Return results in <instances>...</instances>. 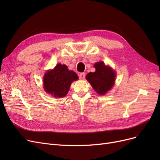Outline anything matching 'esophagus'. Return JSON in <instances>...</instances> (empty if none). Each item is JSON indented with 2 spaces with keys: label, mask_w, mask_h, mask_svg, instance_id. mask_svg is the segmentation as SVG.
I'll return each mask as SVG.
<instances>
[{
  "label": "esophagus",
  "mask_w": 160,
  "mask_h": 160,
  "mask_svg": "<svg viewBox=\"0 0 160 160\" xmlns=\"http://www.w3.org/2000/svg\"><path fill=\"white\" fill-rule=\"evenodd\" d=\"M85 77V73L84 72H81V73L79 74V79H84Z\"/></svg>",
  "instance_id": "34e87169"
}]
</instances>
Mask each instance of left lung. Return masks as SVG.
<instances>
[{"label": "left lung", "instance_id": "obj_1", "mask_svg": "<svg viewBox=\"0 0 160 160\" xmlns=\"http://www.w3.org/2000/svg\"><path fill=\"white\" fill-rule=\"evenodd\" d=\"M94 67L96 71L88 73L86 79L97 93L104 95L113 87L115 73L110 67L105 66L103 62H96Z\"/></svg>", "mask_w": 160, "mask_h": 160}]
</instances>
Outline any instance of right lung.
Returning <instances> with one entry per match:
<instances>
[{"label":"right lung","instance_id":"1","mask_svg":"<svg viewBox=\"0 0 160 160\" xmlns=\"http://www.w3.org/2000/svg\"><path fill=\"white\" fill-rule=\"evenodd\" d=\"M78 79L74 71H69L65 65L58 64L53 70L47 71L45 75L44 89L48 93L57 98L65 96L73 81Z\"/></svg>","mask_w":160,"mask_h":160}]
</instances>
